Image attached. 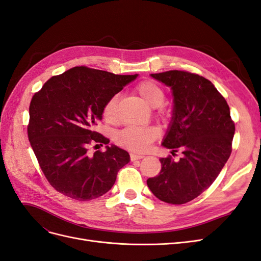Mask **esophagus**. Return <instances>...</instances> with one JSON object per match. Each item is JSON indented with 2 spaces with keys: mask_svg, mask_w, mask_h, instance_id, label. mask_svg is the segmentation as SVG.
I'll list each match as a JSON object with an SVG mask.
<instances>
[{
  "mask_svg": "<svg viewBox=\"0 0 261 261\" xmlns=\"http://www.w3.org/2000/svg\"><path fill=\"white\" fill-rule=\"evenodd\" d=\"M144 156H145L144 154H138V153H135V152H132V153H130V159H132V161L140 160V159H143Z\"/></svg>",
  "mask_w": 261,
  "mask_h": 261,
  "instance_id": "34e87169",
  "label": "esophagus"
}]
</instances>
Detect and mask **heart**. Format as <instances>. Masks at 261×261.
Segmentation results:
<instances>
[{
	"instance_id": "b5f03b06",
	"label": "heart",
	"mask_w": 261,
	"mask_h": 261,
	"mask_svg": "<svg viewBox=\"0 0 261 261\" xmlns=\"http://www.w3.org/2000/svg\"><path fill=\"white\" fill-rule=\"evenodd\" d=\"M135 92L144 100L150 108H155L160 116H167V109L163 107L165 101V91L161 85L153 81L140 82L135 88ZM117 102L118 97L110 98L103 107V117L109 123L117 121ZM159 133L152 126H135L130 125L118 132L115 140L118 145L127 148L135 152H145L158 138Z\"/></svg>"
}]
</instances>
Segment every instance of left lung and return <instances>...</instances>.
Wrapping results in <instances>:
<instances>
[{"mask_svg": "<svg viewBox=\"0 0 261 261\" xmlns=\"http://www.w3.org/2000/svg\"><path fill=\"white\" fill-rule=\"evenodd\" d=\"M171 87L174 110L170 129L162 145L172 154L161 158L159 175L147 179L160 200L181 204L195 199L218 177L232 152L235 124L225 99L210 81L186 70L151 74Z\"/></svg>", "mask_w": 261, "mask_h": 261, "instance_id": "left-lung-1", "label": "left lung"}]
</instances>
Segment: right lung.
I'll return each instance as SVG.
<instances>
[{
	"label": "right lung",
	"mask_w": 261,
	"mask_h": 261,
	"mask_svg": "<svg viewBox=\"0 0 261 261\" xmlns=\"http://www.w3.org/2000/svg\"><path fill=\"white\" fill-rule=\"evenodd\" d=\"M137 75H115L76 66L52 76L29 106L28 138L45 178L59 193L80 201L109 192L117 172L129 162L125 150L94 130L106 102Z\"/></svg>",
	"instance_id": "obj_1"
}]
</instances>
